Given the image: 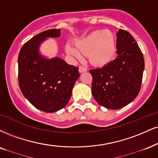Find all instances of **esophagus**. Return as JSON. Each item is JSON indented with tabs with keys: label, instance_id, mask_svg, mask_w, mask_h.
<instances>
[{
	"label": "esophagus",
	"instance_id": "34e87169",
	"mask_svg": "<svg viewBox=\"0 0 158 158\" xmlns=\"http://www.w3.org/2000/svg\"><path fill=\"white\" fill-rule=\"evenodd\" d=\"M87 71V69L86 68L82 67V66H79V73H84V72H86Z\"/></svg>",
	"mask_w": 158,
	"mask_h": 158
}]
</instances>
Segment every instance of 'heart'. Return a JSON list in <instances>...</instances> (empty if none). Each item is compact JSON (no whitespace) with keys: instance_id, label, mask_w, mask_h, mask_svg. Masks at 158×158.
Masks as SVG:
<instances>
[{"instance_id":"obj_1","label":"heart","mask_w":158,"mask_h":158,"mask_svg":"<svg viewBox=\"0 0 158 158\" xmlns=\"http://www.w3.org/2000/svg\"><path fill=\"white\" fill-rule=\"evenodd\" d=\"M77 50L67 45L68 54L75 59H81V54H88L90 62L94 65H107L114 60L116 54L115 35L109 30H96L75 43Z\"/></svg>"}]
</instances>
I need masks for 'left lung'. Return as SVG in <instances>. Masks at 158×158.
Segmentation results:
<instances>
[{
	"instance_id": "left-lung-1",
	"label": "left lung",
	"mask_w": 158,
	"mask_h": 158,
	"mask_svg": "<svg viewBox=\"0 0 158 158\" xmlns=\"http://www.w3.org/2000/svg\"><path fill=\"white\" fill-rule=\"evenodd\" d=\"M117 57L102 68L90 70L95 100L107 109H121L139 94L144 70L143 54L134 37L119 29Z\"/></svg>"
}]
</instances>
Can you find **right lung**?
I'll return each mask as SVG.
<instances>
[{
  "label": "right lung",
  "mask_w": 158,
  "mask_h": 158,
  "mask_svg": "<svg viewBox=\"0 0 158 158\" xmlns=\"http://www.w3.org/2000/svg\"><path fill=\"white\" fill-rule=\"evenodd\" d=\"M60 29H49L33 37L23 45L18 55V82L25 98L34 107L46 113L66 106L80 74L79 68L60 57L47 59L39 47L48 37H59Z\"/></svg>",
  "instance_id": "obj_1"
}]
</instances>
